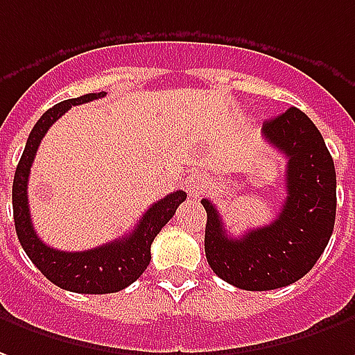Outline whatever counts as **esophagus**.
<instances>
[{"mask_svg":"<svg viewBox=\"0 0 355 355\" xmlns=\"http://www.w3.org/2000/svg\"><path fill=\"white\" fill-rule=\"evenodd\" d=\"M186 184H188V194L192 196V198H200V196L205 192V188H209V178L205 173H192L188 180H186Z\"/></svg>","mask_w":355,"mask_h":355,"instance_id":"obj_1","label":"esophagus"}]
</instances>
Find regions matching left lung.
<instances>
[{"label":"left lung","mask_w":355,"mask_h":355,"mask_svg":"<svg viewBox=\"0 0 355 355\" xmlns=\"http://www.w3.org/2000/svg\"><path fill=\"white\" fill-rule=\"evenodd\" d=\"M261 132L286 157V200L277 219L232 238L217 207L202 200L207 263L242 290H275L300 281L324 252L336 217L334 163L313 121L290 107L267 121Z\"/></svg>","instance_id":"left-lung-1"}]
</instances>
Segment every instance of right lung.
I'll use <instances>...</instances> for the list:
<instances>
[{
  "mask_svg": "<svg viewBox=\"0 0 355 355\" xmlns=\"http://www.w3.org/2000/svg\"><path fill=\"white\" fill-rule=\"evenodd\" d=\"M103 96L105 92L86 94L80 98L61 101L48 109L32 128L13 178L15 230L22 250L48 281L57 284L59 288L78 292V294H111L132 284L150 265L153 238L159 234V230L175 215L178 205L186 200L184 190H177L165 196L144 213L135 230H130L125 238H117L109 244L92 250L63 252V250H53L40 240L32 227L28 196H26L32 161L38 152L40 142L49 130V126L65 111H69L73 105L100 100Z\"/></svg>",
  "mask_w": 355,
  "mask_h": 355,
  "instance_id": "1",
  "label": "right lung"
}]
</instances>
